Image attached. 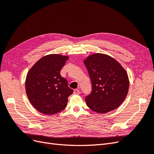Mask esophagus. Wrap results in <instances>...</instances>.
<instances>
[{"label": "esophagus", "mask_w": 154, "mask_h": 154, "mask_svg": "<svg viewBox=\"0 0 154 154\" xmlns=\"http://www.w3.org/2000/svg\"><path fill=\"white\" fill-rule=\"evenodd\" d=\"M73 93H74V94H79L80 93V91H79V90H78V89H74Z\"/></svg>", "instance_id": "34e87169"}]
</instances>
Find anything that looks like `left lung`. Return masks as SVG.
Instances as JSON below:
<instances>
[{"label": "left lung", "mask_w": 154, "mask_h": 154, "mask_svg": "<svg viewBox=\"0 0 154 154\" xmlns=\"http://www.w3.org/2000/svg\"><path fill=\"white\" fill-rule=\"evenodd\" d=\"M84 64L90 76L92 91L85 97L87 105L97 113H106L122 104L127 95V73L115 59L108 55H91Z\"/></svg>", "instance_id": "left-lung-1"}]
</instances>
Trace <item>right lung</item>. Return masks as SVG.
Returning <instances> with one entry per match:
<instances>
[{
    "instance_id": "right-lung-1",
    "label": "right lung",
    "mask_w": 154,
    "mask_h": 154,
    "mask_svg": "<svg viewBox=\"0 0 154 154\" xmlns=\"http://www.w3.org/2000/svg\"><path fill=\"white\" fill-rule=\"evenodd\" d=\"M67 57L53 54L40 59L27 74L26 91L32 105L40 112L54 114L63 110L73 92L60 71Z\"/></svg>"
}]
</instances>
